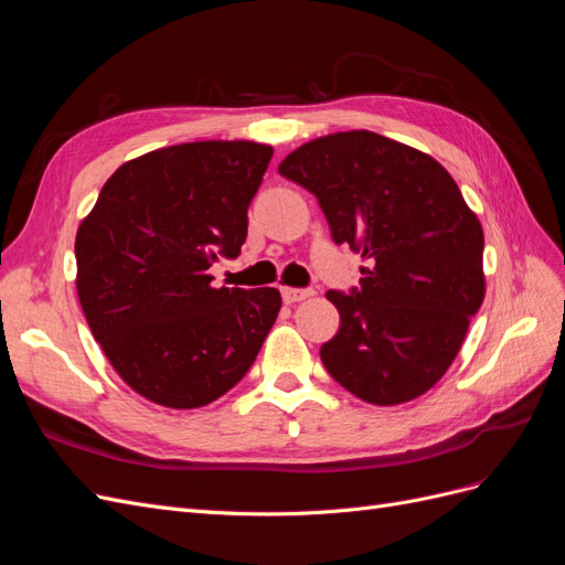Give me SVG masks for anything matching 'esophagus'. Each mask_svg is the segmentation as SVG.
<instances>
[{"label": "esophagus", "instance_id": "1", "mask_svg": "<svg viewBox=\"0 0 565 565\" xmlns=\"http://www.w3.org/2000/svg\"><path fill=\"white\" fill-rule=\"evenodd\" d=\"M280 295L285 299V303H297V301H303L309 299L313 295V289H299V287H282Z\"/></svg>", "mask_w": 565, "mask_h": 565}]
</instances>
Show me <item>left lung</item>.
Returning <instances> with one entry per match:
<instances>
[{
  "mask_svg": "<svg viewBox=\"0 0 565 565\" xmlns=\"http://www.w3.org/2000/svg\"><path fill=\"white\" fill-rule=\"evenodd\" d=\"M278 172L318 198L332 241L370 266L349 295L330 289L339 332L320 347L332 377L365 403L429 391L459 353L486 297L483 228L431 156L374 131L299 146Z\"/></svg>",
  "mask_w": 565,
  "mask_h": 565,
  "instance_id": "8db88e82",
  "label": "left lung"
}]
</instances>
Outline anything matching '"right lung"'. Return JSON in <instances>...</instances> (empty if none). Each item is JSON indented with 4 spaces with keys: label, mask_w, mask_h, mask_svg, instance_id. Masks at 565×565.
Listing matches in <instances>:
<instances>
[{
    "label": "right lung",
    "mask_w": 565,
    "mask_h": 565,
    "mask_svg": "<svg viewBox=\"0 0 565 565\" xmlns=\"http://www.w3.org/2000/svg\"><path fill=\"white\" fill-rule=\"evenodd\" d=\"M273 158L254 141H195L125 162L75 237L77 297L110 365L143 398L193 409L241 382L280 311L276 287H214L235 259Z\"/></svg>",
    "instance_id": "1"
}]
</instances>
